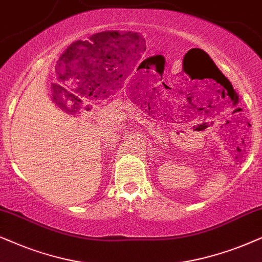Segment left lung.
<instances>
[{"mask_svg":"<svg viewBox=\"0 0 262 262\" xmlns=\"http://www.w3.org/2000/svg\"><path fill=\"white\" fill-rule=\"evenodd\" d=\"M211 62H212V63H213V61H212V60H211ZM213 64H214V63H213ZM214 66H215V64H214ZM215 67H217V66H215ZM218 71H219V69H218Z\"/></svg>","mask_w":262,"mask_h":262,"instance_id":"left-lung-1","label":"left lung"}]
</instances>
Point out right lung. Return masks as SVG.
<instances>
[{
  "label": "right lung",
  "instance_id": "1",
  "mask_svg": "<svg viewBox=\"0 0 262 262\" xmlns=\"http://www.w3.org/2000/svg\"><path fill=\"white\" fill-rule=\"evenodd\" d=\"M85 44H86V43H82L81 40H78V41H75V43H74V45H73V47H74L75 49L78 48V51H79V48L81 47V45H85ZM87 45H89V43H87Z\"/></svg>",
  "mask_w": 262,
  "mask_h": 262
}]
</instances>
